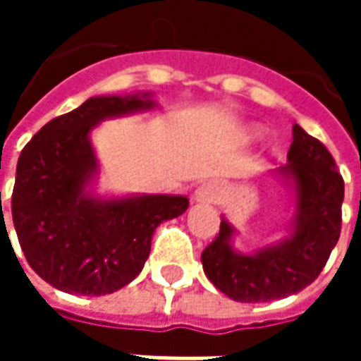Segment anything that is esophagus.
<instances>
[{"mask_svg": "<svg viewBox=\"0 0 361 361\" xmlns=\"http://www.w3.org/2000/svg\"><path fill=\"white\" fill-rule=\"evenodd\" d=\"M222 195V188L216 181H204L203 185H199L193 195V201L197 203H216Z\"/></svg>", "mask_w": 361, "mask_h": 361, "instance_id": "esophagus-1", "label": "esophagus"}]
</instances>
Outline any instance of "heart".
I'll use <instances>...</instances> for the list:
<instances>
[{
    "label": "heart",
    "mask_w": 361,
    "mask_h": 361,
    "mask_svg": "<svg viewBox=\"0 0 361 361\" xmlns=\"http://www.w3.org/2000/svg\"><path fill=\"white\" fill-rule=\"evenodd\" d=\"M259 133H261L259 127H247V129L243 131V137H245V139H255Z\"/></svg>",
    "instance_id": "heart-1"
}]
</instances>
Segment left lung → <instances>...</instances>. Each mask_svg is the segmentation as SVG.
<instances>
[{
    "label": "left lung",
    "mask_w": 361,
    "mask_h": 361,
    "mask_svg": "<svg viewBox=\"0 0 361 361\" xmlns=\"http://www.w3.org/2000/svg\"><path fill=\"white\" fill-rule=\"evenodd\" d=\"M292 131L288 164L279 168L295 191L292 232L247 255L232 247L235 230L222 219L219 235L201 253L207 279L235 302H271L298 294L317 279L341 235L344 180L334 158L300 126Z\"/></svg>",
    "instance_id": "left-lung-1"
}]
</instances>
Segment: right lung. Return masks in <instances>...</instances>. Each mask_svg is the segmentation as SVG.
I'll return each mask as SVG.
<instances>
[{"label":"right lung","mask_w":361,"mask_h":361,"mask_svg":"<svg viewBox=\"0 0 361 361\" xmlns=\"http://www.w3.org/2000/svg\"><path fill=\"white\" fill-rule=\"evenodd\" d=\"M152 106L149 94L94 96L48 121L20 150L13 224L28 265L61 292L104 295L129 284L158 224L188 211L183 195L102 199L87 189L98 172L92 127Z\"/></svg>","instance_id":"add662e5"}]
</instances>
